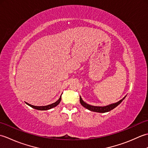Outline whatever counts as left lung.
Here are the masks:
<instances>
[{"label": "left lung", "instance_id": "obj_1", "mask_svg": "<svg viewBox=\"0 0 148 148\" xmlns=\"http://www.w3.org/2000/svg\"><path fill=\"white\" fill-rule=\"evenodd\" d=\"M125 97H123L121 100H119L118 102L114 103H111V104L108 105V106H91L90 104H88L86 102H84L83 100L81 99V97H80V103L82 105L84 108H86L87 109L90 110L91 111H93V112H109L110 111H111L112 109H114L116 107H117L119 103H120L123 100L125 99Z\"/></svg>", "mask_w": 148, "mask_h": 148}]
</instances>
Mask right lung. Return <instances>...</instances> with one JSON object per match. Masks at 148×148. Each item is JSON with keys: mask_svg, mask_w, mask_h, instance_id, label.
<instances>
[{"mask_svg": "<svg viewBox=\"0 0 148 148\" xmlns=\"http://www.w3.org/2000/svg\"><path fill=\"white\" fill-rule=\"evenodd\" d=\"M60 101H61V96H60V99L57 100V101L55 102V103H51V104L45 106H36L29 104V103H28L27 102H25V103H27V105H29V106L31 107V108H32L34 109H37V110H40V111H45V110H48V109L55 108V107H56V106L59 104L60 102Z\"/></svg>", "mask_w": 148, "mask_h": 148, "instance_id": "1", "label": "right lung"}]
</instances>
